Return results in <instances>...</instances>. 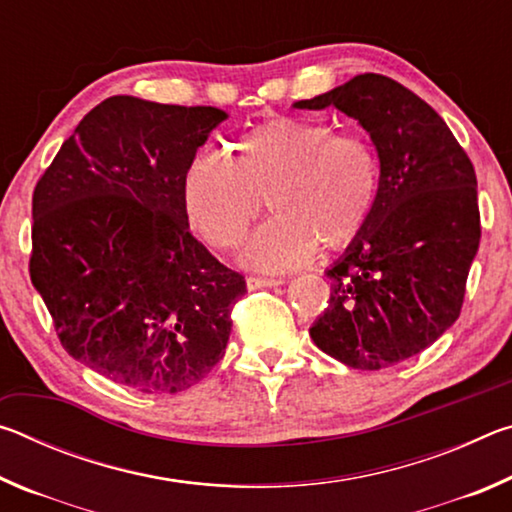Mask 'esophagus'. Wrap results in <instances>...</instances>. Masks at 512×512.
I'll return each mask as SVG.
<instances>
[{
	"mask_svg": "<svg viewBox=\"0 0 512 512\" xmlns=\"http://www.w3.org/2000/svg\"><path fill=\"white\" fill-rule=\"evenodd\" d=\"M284 284V277H255L250 275L246 280V287L250 291H257V289H268V287H280Z\"/></svg>",
	"mask_w": 512,
	"mask_h": 512,
	"instance_id": "esophagus-1",
	"label": "esophagus"
}]
</instances>
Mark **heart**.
<instances>
[{
	"label": "heart",
	"mask_w": 512,
	"mask_h": 512,
	"mask_svg": "<svg viewBox=\"0 0 512 512\" xmlns=\"http://www.w3.org/2000/svg\"><path fill=\"white\" fill-rule=\"evenodd\" d=\"M230 160L198 155L183 176L192 228L216 250H235L266 198L275 216L248 241L241 262L289 271L361 235L377 198V158L359 135H332L323 121L275 117L230 146Z\"/></svg>",
	"instance_id": "b5f03b06"
}]
</instances>
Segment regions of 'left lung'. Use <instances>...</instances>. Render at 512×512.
I'll return each mask as SVG.
<instances>
[{
    "label": "left lung",
    "instance_id": "8db88e82",
    "mask_svg": "<svg viewBox=\"0 0 512 512\" xmlns=\"http://www.w3.org/2000/svg\"><path fill=\"white\" fill-rule=\"evenodd\" d=\"M357 119L379 158L361 235L327 268L311 341L354 370H381L438 341L461 314L479 250L476 173L443 117L388 76L361 74L293 108Z\"/></svg>",
    "mask_w": 512,
    "mask_h": 512
}]
</instances>
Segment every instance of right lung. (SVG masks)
I'll use <instances>...</instances> for the list:
<instances>
[{"mask_svg":"<svg viewBox=\"0 0 512 512\" xmlns=\"http://www.w3.org/2000/svg\"><path fill=\"white\" fill-rule=\"evenodd\" d=\"M228 112L110 97L33 192L31 282L69 357L133 391H187L223 357L244 275L189 232L183 176Z\"/></svg>","mask_w":512,"mask_h":512,"instance_id":"1","label":"right lung"}]
</instances>
